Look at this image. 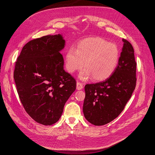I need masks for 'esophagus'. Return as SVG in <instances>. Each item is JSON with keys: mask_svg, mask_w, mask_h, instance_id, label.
<instances>
[{"mask_svg": "<svg viewBox=\"0 0 155 155\" xmlns=\"http://www.w3.org/2000/svg\"><path fill=\"white\" fill-rule=\"evenodd\" d=\"M83 87H84V86H83L82 83L78 82L77 83V90H81L83 89Z\"/></svg>", "mask_w": 155, "mask_h": 155, "instance_id": "obj_1", "label": "esophagus"}]
</instances>
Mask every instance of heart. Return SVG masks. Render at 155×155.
<instances>
[{
	"instance_id": "obj_1",
	"label": "heart",
	"mask_w": 155,
	"mask_h": 155,
	"mask_svg": "<svg viewBox=\"0 0 155 155\" xmlns=\"http://www.w3.org/2000/svg\"><path fill=\"white\" fill-rule=\"evenodd\" d=\"M120 56L117 46L100 37L91 38L80 43L75 50L70 48L66 54L67 70L74 73L85 67L79 73L82 81L93 77L100 81L109 77L115 70Z\"/></svg>"
}]
</instances>
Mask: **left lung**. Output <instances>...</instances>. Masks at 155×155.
I'll return each instance as SVG.
<instances>
[{
    "mask_svg": "<svg viewBox=\"0 0 155 155\" xmlns=\"http://www.w3.org/2000/svg\"><path fill=\"white\" fill-rule=\"evenodd\" d=\"M123 46L115 70L105 81L85 85V118L94 125L111 122L123 110L136 86L134 50L123 39Z\"/></svg>",
    "mask_w": 155,
    "mask_h": 155,
    "instance_id": "obj_1",
    "label": "left lung"
}]
</instances>
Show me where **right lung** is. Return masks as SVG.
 Listing matches in <instances>:
<instances>
[{
    "instance_id": "right-lung-1",
    "label": "right lung",
    "mask_w": 155,
    "mask_h": 155,
    "mask_svg": "<svg viewBox=\"0 0 155 155\" xmlns=\"http://www.w3.org/2000/svg\"><path fill=\"white\" fill-rule=\"evenodd\" d=\"M65 44L60 34L31 40L15 64L14 79L21 104L34 121L43 125L59 121L76 89L75 80L64 70L61 51Z\"/></svg>"
}]
</instances>
